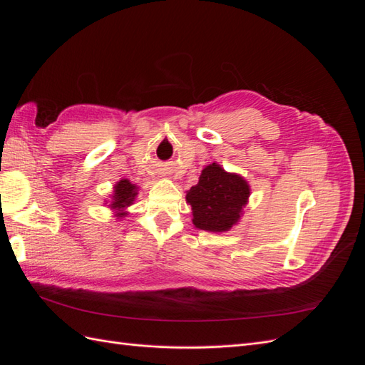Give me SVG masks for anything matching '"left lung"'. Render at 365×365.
<instances>
[{"label": "left lung", "instance_id": "left-lung-1", "mask_svg": "<svg viewBox=\"0 0 365 365\" xmlns=\"http://www.w3.org/2000/svg\"><path fill=\"white\" fill-rule=\"evenodd\" d=\"M251 189L239 173L227 172L216 161L205 165L200 181L185 193L192 207V222L210 233H225L240 220Z\"/></svg>", "mask_w": 365, "mask_h": 365}]
</instances>
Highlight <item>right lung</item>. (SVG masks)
I'll return each mask as SVG.
<instances>
[{
    "mask_svg": "<svg viewBox=\"0 0 365 365\" xmlns=\"http://www.w3.org/2000/svg\"><path fill=\"white\" fill-rule=\"evenodd\" d=\"M138 195V187L132 184L129 180L121 178L113 187V193L105 204H109L108 208L113 210L115 219H123L129 215L128 208L134 204L135 197Z\"/></svg>",
    "mask_w": 365,
    "mask_h": 365,
    "instance_id": "obj_1",
    "label": "right lung"
}]
</instances>
